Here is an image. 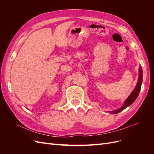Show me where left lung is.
I'll return each instance as SVG.
<instances>
[{
	"instance_id": "8db88e82",
	"label": "left lung",
	"mask_w": 154,
	"mask_h": 154,
	"mask_svg": "<svg viewBox=\"0 0 154 154\" xmlns=\"http://www.w3.org/2000/svg\"><path fill=\"white\" fill-rule=\"evenodd\" d=\"M139 78H138V81L137 83V85H136V87L134 88V89L132 91V92H131V94H130L127 98L126 99V100L124 102V103L123 104V105L122 106L120 107V108H119L117 110H115L109 111V112L110 114H118V113L120 112H122L126 108H127V107L129 106L130 105H132L134 102V101L136 100V98L139 95V93L141 91V87L142 82H143V70H142L141 66H139Z\"/></svg>"
}]
</instances>
